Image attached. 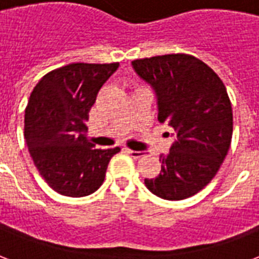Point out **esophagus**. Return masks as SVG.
<instances>
[{
	"instance_id": "obj_1",
	"label": "esophagus",
	"mask_w": 259,
	"mask_h": 259,
	"mask_svg": "<svg viewBox=\"0 0 259 259\" xmlns=\"http://www.w3.org/2000/svg\"><path fill=\"white\" fill-rule=\"evenodd\" d=\"M132 155V157H134V159H140V157H143L144 155H145V152H141V151H132V149H129L127 151Z\"/></svg>"
}]
</instances>
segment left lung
Returning <instances> with one entry per match:
<instances>
[{
	"label": "left lung",
	"instance_id": "left-lung-1",
	"mask_svg": "<svg viewBox=\"0 0 259 259\" xmlns=\"http://www.w3.org/2000/svg\"><path fill=\"white\" fill-rule=\"evenodd\" d=\"M134 70L157 95L159 121L177 132L161 171L145 186L169 201L189 198L212 181L232 140L234 116L226 85L217 73L190 54L134 59Z\"/></svg>",
	"mask_w": 259,
	"mask_h": 259
}]
</instances>
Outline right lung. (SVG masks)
<instances>
[{
    "label": "right lung",
    "instance_id": "obj_1",
    "mask_svg": "<svg viewBox=\"0 0 259 259\" xmlns=\"http://www.w3.org/2000/svg\"><path fill=\"white\" fill-rule=\"evenodd\" d=\"M118 65L69 64L45 74L31 92L25 143L39 174L59 194H92L102 186L111 157L121 151L95 149L85 134L96 95Z\"/></svg>",
    "mask_w": 259,
    "mask_h": 259
}]
</instances>
